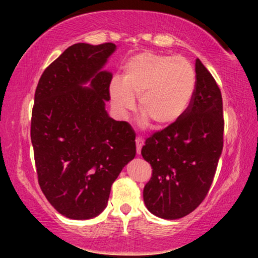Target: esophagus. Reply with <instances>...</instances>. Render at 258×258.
Instances as JSON below:
<instances>
[{
	"label": "esophagus",
	"instance_id": "34e87169",
	"mask_svg": "<svg viewBox=\"0 0 258 258\" xmlns=\"http://www.w3.org/2000/svg\"><path fill=\"white\" fill-rule=\"evenodd\" d=\"M135 142H136V149H137V154H140L141 153V148H142V146H143V139L141 136H137L136 137V140H135Z\"/></svg>",
	"mask_w": 258,
	"mask_h": 258
}]
</instances>
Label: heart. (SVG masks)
Instances as JSON below:
<instances>
[{"instance_id": "1", "label": "heart", "mask_w": 258, "mask_h": 258, "mask_svg": "<svg viewBox=\"0 0 258 258\" xmlns=\"http://www.w3.org/2000/svg\"><path fill=\"white\" fill-rule=\"evenodd\" d=\"M196 90V73L182 56L142 52L125 63L121 82L114 80L109 95L116 114L125 116L139 97V111L155 126H167L181 117Z\"/></svg>"}]
</instances>
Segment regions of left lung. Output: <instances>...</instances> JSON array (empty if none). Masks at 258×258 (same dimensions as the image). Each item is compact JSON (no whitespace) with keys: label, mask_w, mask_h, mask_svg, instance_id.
Here are the masks:
<instances>
[{"label":"left lung","mask_w":258,"mask_h":258,"mask_svg":"<svg viewBox=\"0 0 258 258\" xmlns=\"http://www.w3.org/2000/svg\"><path fill=\"white\" fill-rule=\"evenodd\" d=\"M196 90L177 121L146 140L141 155L151 177L143 200L151 214L177 220L192 213L209 192L223 149V103L220 87L196 59Z\"/></svg>","instance_id":"left-lung-1"}]
</instances>
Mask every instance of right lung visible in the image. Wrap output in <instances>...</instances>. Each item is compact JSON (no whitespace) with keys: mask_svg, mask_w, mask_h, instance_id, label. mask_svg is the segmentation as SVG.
I'll return each mask as SVG.
<instances>
[{"mask_svg":"<svg viewBox=\"0 0 258 258\" xmlns=\"http://www.w3.org/2000/svg\"><path fill=\"white\" fill-rule=\"evenodd\" d=\"M114 43H76L42 74L30 137L38 184L63 216L88 220L107 207L112 183L135 157V133L105 111L111 74L100 72ZM91 80L92 89L82 84Z\"/></svg>","mask_w":258,"mask_h":258,"instance_id":"add662e5","label":"right lung"}]
</instances>
